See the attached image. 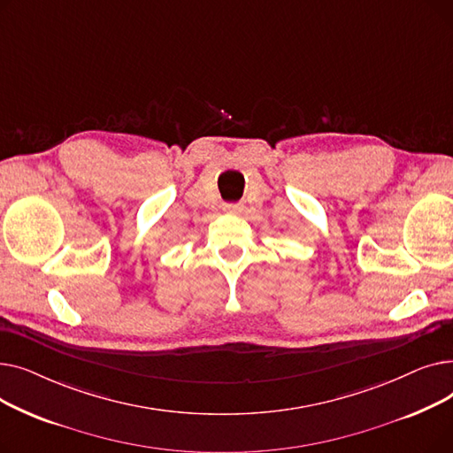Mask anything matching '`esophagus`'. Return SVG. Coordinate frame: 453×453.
Listing matches in <instances>:
<instances>
[{"label":"esophagus","instance_id":"obj_1","mask_svg":"<svg viewBox=\"0 0 453 453\" xmlns=\"http://www.w3.org/2000/svg\"><path fill=\"white\" fill-rule=\"evenodd\" d=\"M242 209H244V203H241V202H229V203H224V211L233 212V214L241 212Z\"/></svg>","mask_w":453,"mask_h":453}]
</instances>
